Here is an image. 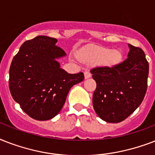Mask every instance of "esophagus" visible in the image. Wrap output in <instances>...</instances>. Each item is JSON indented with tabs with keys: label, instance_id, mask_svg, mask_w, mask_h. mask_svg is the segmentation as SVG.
Instances as JSON below:
<instances>
[{
	"label": "esophagus",
	"instance_id": "1",
	"mask_svg": "<svg viewBox=\"0 0 155 155\" xmlns=\"http://www.w3.org/2000/svg\"><path fill=\"white\" fill-rule=\"evenodd\" d=\"M92 76V74L89 72V71H85L84 72V78L85 79H88Z\"/></svg>",
	"mask_w": 155,
	"mask_h": 155
}]
</instances>
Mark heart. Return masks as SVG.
<instances>
[{
  "label": "heart",
  "mask_w": 155,
  "mask_h": 155,
  "mask_svg": "<svg viewBox=\"0 0 155 155\" xmlns=\"http://www.w3.org/2000/svg\"><path fill=\"white\" fill-rule=\"evenodd\" d=\"M79 60L84 63H100L105 67L112 68L121 62L122 54L119 51L111 50L106 47H95L87 50L80 51L77 54Z\"/></svg>",
  "instance_id": "b5f03b06"
}]
</instances>
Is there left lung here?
<instances>
[{
    "label": "left lung",
    "instance_id": "8db88e82",
    "mask_svg": "<svg viewBox=\"0 0 155 155\" xmlns=\"http://www.w3.org/2000/svg\"><path fill=\"white\" fill-rule=\"evenodd\" d=\"M128 46L130 51L124 62L113 68L91 70L97 82L92 97L93 108L106 122L125 120L138 108L147 92L149 63L141 48Z\"/></svg>",
    "mask_w": 155,
    "mask_h": 155
}]
</instances>
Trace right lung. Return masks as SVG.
I'll return each mask as SVG.
<instances>
[{"label": "right lung", "instance_id": "1", "mask_svg": "<svg viewBox=\"0 0 155 155\" xmlns=\"http://www.w3.org/2000/svg\"><path fill=\"white\" fill-rule=\"evenodd\" d=\"M57 39L37 36L25 41L9 68V90L24 112L38 120L54 117L63 108L73 85L82 82L84 73L69 74L58 59L66 56Z\"/></svg>", "mask_w": 155, "mask_h": 155}]
</instances>
